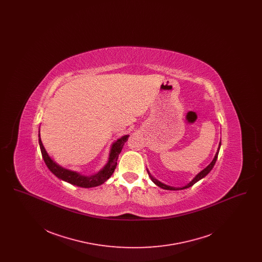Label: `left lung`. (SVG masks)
I'll return each instance as SVG.
<instances>
[{"label": "left lung", "instance_id": "obj_1", "mask_svg": "<svg viewBox=\"0 0 262 262\" xmlns=\"http://www.w3.org/2000/svg\"><path fill=\"white\" fill-rule=\"evenodd\" d=\"M220 146H221V140H220V142H219V146H218V149H217V152H216V154H215V156H214V158H213V160H212L211 163L206 167V168H204L202 171H200L199 174H196L188 184H187L186 186H184V187H171V186H168V185H165V184H163L161 183L160 181H158L157 179H155L152 174H150L149 171L147 170V173L149 174L150 179H151V181L156 185V186H158L159 187H161L163 189H169V190H180V189H185V188H187V187H190L191 186H193L195 183H198L199 181H200L201 179H203L206 174H208L210 171L212 170V168L214 167V165H215V163H216V160H217V157H218V154H219V150H220Z\"/></svg>", "mask_w": 262, "mask_h": 262}]
</instances>
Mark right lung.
Returning a JSON list of instances; mask_svg holds the SVG:
<instances>
[{"instance_id": "right-lung-1", "label": "right lung", "mask_w": 262, "mask_h": 262, "mask_svg": "<svg viewBox=\"0 0 262 262\" xmlns=\"http://www.w3.org/2000/svg\"><path fill=\"white\" fill-rule=\"evenodd\" d=\"M38 137H39L38 140H39V146H40V150L42 153V157L44 159V162L47 165L48 169L53 174L62 181L70 183L76 187H98L100 185L104 184L112 176L116 167H117V160H118L119 154L121 153V151L125 145V142L127 140L129 136L125 135L124 137L117 139L115 142H113L111 150L109 153L108 162L106 163V165L97 173L90 174V176H85V174H80L78 172L66 169L62 166H60L59 164H57L49 156V154L47 153V151L45 149V147L41 141L40 127H39Z\"/></svg>"}]
</instances>
